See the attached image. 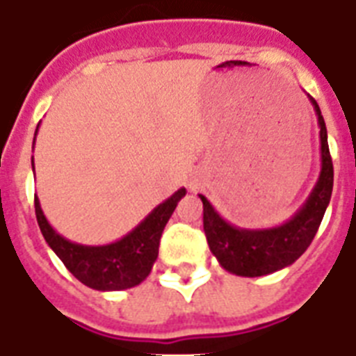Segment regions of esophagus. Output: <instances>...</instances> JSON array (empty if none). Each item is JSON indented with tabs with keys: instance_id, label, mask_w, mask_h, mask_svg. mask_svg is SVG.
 Returning <instances> with one entry per match:
<instances>
[{
	"instance_id": "obj_1",
	"label": "esophagus",
	"mask_w": 356,
	"mask_h": 356,
	"mask_svg": "<svg viewBox=\"0 0 356 356\" xmlns=\"http://www.w3.org/2000/svg\"><path fill=\"white\" fill-rule=\"evenodd\" d=\"M200 179H197V177H195V175H194V177H190L188 179V188L190 190H192V192H195V190H197V188H200Z\"/></svg>"
}]
</instances>
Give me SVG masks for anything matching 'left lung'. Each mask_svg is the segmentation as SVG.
Here are the masks:
<instances>
[{
  "label": "left lung",
  "instance_id": "left-lung-1",
  "mask_svg": "<svg viewBox=\"0 0 356 356\" xmlns=\"http://www.w3.org/2000/svg\"><path fill=\"white\" fill-rule=\"evenodd\" d=\"M310 103L320 125L321 172L310 195L288 222L270 229H240L225 222L211 201H203V229L212 254L229 273L240 277H262L293 264L307 251L320 227L332 194V159L327 144V127L314 97Z\"/></svg>",
  "mask_w": 356,
  "mask_h": 356
}]
</instances>
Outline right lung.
I'll return each mask as SVG.
<instances>
[{
	"label": "right lung",
	"instance_id": "right-lung-1",
	"mask_svg": "<svg viewBox=\"0 0 356 356\" xmlns=\"http://www.w3.org/2000/svg\"><path fill=\"white\" fill-rule=\"evenodd\" d=\"M184 194L186 188H179L166 201L156 205L131 233L105 245H83L60 236L44 216L38 197H35L36 222L47 245L63 260L77 281L99 292L127 290L140 284L149 275L159 257L162 231Z\"/></svg>",
	"mask_w": 356,
	"mask_h": 356
}]
</instances>
